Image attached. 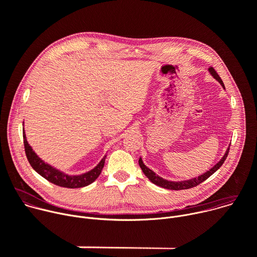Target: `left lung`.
<instances>
[{
	"mask_svg": "<svg viewBox=\"0 0 257 257\" xmlns=\"http://www.w3.org/2000/svg\"><path fill=\"white\" fill-rule=\"evenodd\" d=\"M208 72L210 73V75L215 79L217 80L219 83H221V85L223 86L224 89L225 88V85H224V82L222 81L221 77L218 76L217 73L215 72V70L210 67L208 69ZM229 150H230V146L228 148V150L226 151L225 155L223 156V158L219 160L211 169H209L208 171H206L205 173L201 174L200 176L198 177H195V178H192V179H189V180H183V181H170V180H166L162 177H160L159 175H157L153 170H151L150 168L146 167L143 162H142V159L139 158V166L143 172V174L148 177L150 179L151 182H153L154 184L160 186V187H163V188H166V189H170V190H184V189H189V188H192V187H195L197 186L198 184H200V183H202L203 181H205L208 177H210L214 172H216L219 168H221V166L224 164V162L226 161L227 157H228V154H229Z\"/></svg>",
	"mask_w": 257,
	"mask_h": 257,
	"instance_id": "8db88e82",
	"label": "left lung"
}]
</instances>
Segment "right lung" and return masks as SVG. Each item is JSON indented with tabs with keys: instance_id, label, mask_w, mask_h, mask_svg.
Listing matches in <instances>:
<instances>
[{
	"instance_id": "add662e5",
	"label": "right lung",
	"mask_w": 257,
	"mask_h": 257,
	"mask_svg": "<svg viewBox=\"0 0 257 257\" xmlns=\"http://www.w3.org/2000/svg\"><path fill=\"white\" fill-rule=\"evenodd\" d=\"M23 139H24V149L27 160L33 170L39 173L42 177L50 181L55 185L65 187V188H81L85 187L92 182H94L97 177L100 175L101 170L104 166V161L106 156H104L101 161L90 171L80 174V175H69L63 171L56 169L55 167L51 166L50 164L43 161L35 152L32 150L29 143L27 142L25 132H23Z\"/></svg>"
}]
</instances>
